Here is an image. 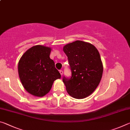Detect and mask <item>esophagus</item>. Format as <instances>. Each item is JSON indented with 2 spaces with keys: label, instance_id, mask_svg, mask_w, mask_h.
<instances>
[{
  "label": "esophagus",
  "instance_id": "esophagus-1",
  "mask_svg": "<svg viewBox=\"0 0 130 130\" xmlns=\"http://www.w3.org/2000/svg\"><path fill=\"white\" fill-rule=\"evenodd\" d=\"M60 74H61V75L62 76V74H63V71H62V70H60Z\"/></svg>",
  "mask_w": 130,
  "mask_h": 130
}]
</instances>
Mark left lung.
Instances as JSON below:
<instances>
[{"label":"left lung","instance_id":"1","mask_svg":"<svg viewBox=\"0 0 130 130\" xmlns=\"http://www.w3.org/2000/svg\"><path fill=\"white\" fill-rule=\"evenodd\" d=\"M72 72L70 78L64 76L63 82L67 91L75 99L89 96L99 84L103 66L99 52L92 44L76 41L63 47Z\"/></svg>","mask_w":130,"mask_h":130}]
</instances>
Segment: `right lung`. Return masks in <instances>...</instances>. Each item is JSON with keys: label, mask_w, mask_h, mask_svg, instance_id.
<instances>
[{"label": "right lung", "mask_w": 130, "mask_h": 130, "mask_svg": "<svg viewBox=\"0 0 130 130\" xmlns=\"http://www.w3.org/2000/svg\"><path fill=\"white\" fill-rule=\"evenodd\" d=\"M51 50V48L45 46H34L19 60V78L26 91L32 95H46L51 89L54 81L61 78L54 61L50 58Z\"/></svg>", "instance_id": "1"}]
</instances>
